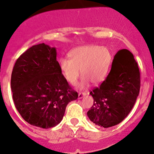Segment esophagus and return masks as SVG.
Instances as JSON below:
<instances>
[{
	"instance_id": "34e87169",
	"label": "esophagus",
	"mask_w": 154,
	"mask_h": 154,
	"mask_svg": "<svg viewBox=\"0 0 154 154\" xmlns=\"http://www.w3.org/2000/svg\"><path fill=\"white\" fill-rule=\"evenodd\" d=\"M85 95H86V93H79L78 98H79V99H81V98H82L83 97L85 96Z\"/></svg>"
}]
</instances>
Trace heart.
Returning <instances> with one entry per match:
<instances>
[{
	"instance_id": "heart-1",
	"label": "heart",
	"mask_w": 154,
	"mask_h": 154,
	"mask_svg": "<svg viewBox=\"0 0 154 154\" xmlns=\"http://www.w3.org/2000/svg\"><path fill=\"white\" fill-rule=\"evenodd\" d=\"M69 58L59 60V69L69 84L75 85L80 75L83 76L79 84V89L87 88L90 81L100 84L109 73L112 54L107 47L85 45L75 48L69 52Z\"/></svg>"
}]
</instances>
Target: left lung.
I'll use <instances>...</instances> for the list:
<instances>
[{"instance_id":"1","label":"left lung","mask_w":154,"mask_h":154,"mask_svg":"<svg viewBox=\"0 0 154 154\" xmlns=\"http://www.w3.org/2000/svg\"><path fill=\"white\" fill-rule=\"evenodd\" d=\"M140 88V71L133 54L122 49L114 56L106 79L90 93L93 105L87 113L88 118L100 128L118 125L132 110Z\"/></svg>"}]
</instances>
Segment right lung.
<instances>
[{"label":"right lung","mask_w":154,"mask_h":154,"mask_svg":"<svg viewBox=\"0 0 154 154\" xmlns=\"http://www.w3.org/2000/svg\"><path fill=\"white\" fill-rule=\"evenodd\" d=\"M56 55V48L33 45L19 56L11 74L16 109L26 122L40 128L59 125L67 104L78 98L61 73Z\"/></svg>","instance_id":"1"}]
</instances>
